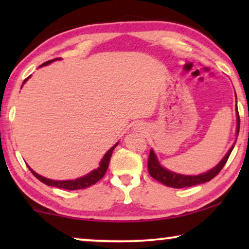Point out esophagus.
I'll list each match as a JSON object with an SVG mask.
<instances>
[{"instance_id":"esophagus-1","label":"esophagus","mask_w":249,"mask_h":249,"mask_svg":"<svg viewBox=\"0 0 249 249\" xmlns=\"http://www.w3.org/2000/svg\"><path fill=\"white\" fill-rule=\"evenodd\" d=\"M137 128H138V130H141V129H142V127H141V125H138Z\"/></svg>"}]
</instances>
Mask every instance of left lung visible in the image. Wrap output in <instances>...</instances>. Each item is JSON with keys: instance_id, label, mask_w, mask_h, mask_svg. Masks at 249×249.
Here are the masks:
<instances>
[{"instance_id": "left-lung-1", "label": "left lung", "mask_w": 249, "mask_h": 249, "mask_svg": "<svg viewBox=\"0 0 249 249\" xmlns=\"http://www.w3.org/2000/svg\"><path fill=\"white\" fill-rule=\"evenodd\" d=\"M237 98V96H236ZM237 105V104H236ZM237 112V127H236V136L238 137L239 135V128H240V119H239V113ZM237 142V138H236ZM236 142H233V145L231 146L229 151L227 152V154L224 155V158L221 160V161L217 163V164L212 168L209 171L200 173V175L197 176H187V175H180V173L170 171V170L165 169L161 163H160L158 156H156L155 152L151 149L149 152V156H148V172L153 178L155 180H158L159 182L163 183V185L168 186V187H172V188H185V187H192V186H196V185H200V183L207 182L210 180H212L214 177H215L217 173H219L222 168L226 164L228 159L232 152V149L234 147V144Z\"/></svg>"}]
</instances>
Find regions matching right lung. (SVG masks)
I'll use <instances>...</instances> for the list:
<instances>
[{"instance_id":"add662e5","label":"right lung","mask_w":249,"mask_h":249,"mask_svg":"<svg viewBox=\"0 0 249 249\" xmlns=\"http://www.w3.org/2000/svg\"><path fill=\"white\" fill-rule=\"evenodd\" d=\"M56 60H60V59H54V60L47 61V62L43 63L40 67L47 66V64L52 63L53 61H56ZM28 78H26V79L23 80L22 85L25 84L27 80H28ZM118 144H119V142H117V144H114L113 146H112V147L108 149L107 153H105L104 156L101 160L100 165H98L97 169H94L93 171H90L89 173H87L86 176L80 177V178H77V179H74V180H52V179L45 178V177L40 176V175H38V173H36L33 169H30V166H28V168H29L30 171H32L33 175L35 176L36 178L39 180V181H42L43 183H45V185H47V186L56 187V188H62V189H67V190L85 189V188H87V187H89L91 185H95V183H96L98 180H101L102 178H103L104 175H105V172H107V170L108 163H110V159H111L112 152H113V149L115 147H117Z\"/></svg>"}]
</instances>
